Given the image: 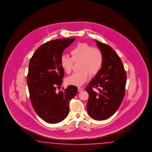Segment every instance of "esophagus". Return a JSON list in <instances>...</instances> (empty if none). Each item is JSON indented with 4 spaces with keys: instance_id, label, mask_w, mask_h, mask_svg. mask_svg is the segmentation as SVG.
Returning <instances> with one entry per match:
<instances>
[{
    "instance_id": "1",
    "label": "esophagus",
    "mask_w": 152,
    "mask_h": 152,
    "mask_svg": "<svg viewBox=\"0 0 152 152\" xmlns=\"http://www.w3.org/2000/svg\"><path fill=\"white\" fill-rule=\"evenodd\" d=\"M83 90V88L81 87H78V92H81Z\"/></svg>"
}]
</instances>
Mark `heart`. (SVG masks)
<instances>
[{
  "label": "heart",
  "mask_w": 152,
  "mask_h": 152,
  "mask_svg": "<svg viewBox=\"0 0 152 152\" xmlns=\"http://www.w3.org/2000/svg\"><path fill=\"white\" fill-rule=\"evenodd\" d=\"M71 58L66 55L60 58L61 67L67 74L72 70L73 61H80V71L68 77L66 82L68 85L80 86L86 82L90 76L96 75L101 69L103 64V55L97 48L92 47L85 43H80L70 51Z\"/></svg>",
  "instance_id": "heart-1"
}]
</instances>
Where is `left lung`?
<instances>
[{"label":"left lung","mask_w":152,"mask_h":152,"mask_svg":"<svg viewBox=\"0 0 152 152\" xmlns=\"http://www.w3.org/2000/svg\"><path fill=\"white\" fill-rule=\"evenodd\" d=\"M96 42L103 55V64L86 88L89 95L86 107L92 118L102 120L109 118L120 106L125 95L126 74L119 56L110 46ZM93 87L99 92H94Z\"/></svg>","instance_id":"8db88e82"}]
</instances>
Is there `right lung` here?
Listing matches in <instances>:
<instances>
[{"instance_id": "1", "label": "right lung", "mask_w": 152, "mask_h": 152, "mask_svg": "<svg viewBox=\"0 0 152 152\" xmlns=\"http://www.w3.org/2000/svg\"><path fill=\"white\" fill-rule=\"evenodd\" d=\"M75 39L47 42L37 49L29 61L27 83L31 101L38 115L48 123H60L67 116L69 101L77 92V88L72 85L56 91L62 85L64 76L60 58Z\"/></svg>"}]
</instances>
